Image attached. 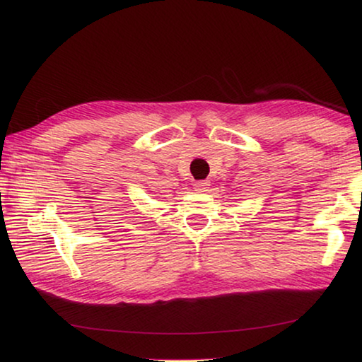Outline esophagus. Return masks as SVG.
<instances>
[{
	"instance_id": "esophagus-1",
	"label": "esophagus",
	"mask_w": 362,
	"mask_h": 362,
	"mask_svg": "<svg viewBox=\"0 0 362 362\" xmlns=\"http://www.w3.org/2000/svg\"><path fill=\"white\" fill-rule=\"evenodd\" d=\"M209 186H211L209 181H196L194 182V189L197 192H206L207 189H209Z\"/></svg>"
}]
</instances>
